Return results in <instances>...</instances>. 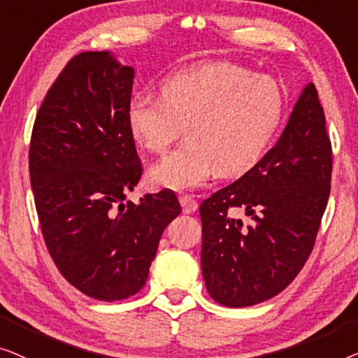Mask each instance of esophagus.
<instances>
[{
    "label": "esophagus",
    "instance_id": "34e87169",
    "mask_svg": "<svg viewBox=\"0 0 358 358\" xmlns=\"http://www.w3.org/2000/svg\"><path fill=\"white\" fill-rule=\"evenodd\" d=\"M180 204H181V209H183L185 214H193L194 210L198 209V203H196V199L189 194L180 196Z\"/></svg>",
    "mask_w": 358,
    "mask_h": 358
}]
</instances>
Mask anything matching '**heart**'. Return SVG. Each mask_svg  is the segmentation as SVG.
Returning <instances> with one entry per match:
<instances>
[{"label": "heart", "instance_id": "1", "mask_svg": "<svg viewBox=\"0 0 358 358\" xmlns=\"http://www.w3.org/2000/svg\"><path fill=\"white\" fill-rule=\"evenodd\" d=\"M284 110L275 79L234 63H204L169 74L159 97H134L127 122L134 143L152 154L165 152L185 128L186 143L148 175L152 186L183 191L217 173L253 170L273 145Z\"/></svg>", "mask_w": 358, "mask_h": 358}]
</instances>
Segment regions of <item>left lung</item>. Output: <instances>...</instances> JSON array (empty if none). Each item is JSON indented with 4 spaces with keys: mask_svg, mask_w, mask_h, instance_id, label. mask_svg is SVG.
<instances>
[{
    "mask_svg": "<svg viewBox=\"0 0 358 358\" xmlns=\"http://www.w3.org/2000/svg\"><path fill=\"white\" fill-rule=\"evenodd\" d=\"M332 149L315 84L253 170L203 201L201 266L209 295L243 308L278 295L315 246L331 191ZM241 208L248 224L233 215Z\"/></svg>",
    "mask_w": 358,
    "mask_h": 358,
    "instance_id": "obj_1",
    "label": "left lung"
}]
</instances>
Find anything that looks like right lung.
Listing matches in <instances>:
<instances>
[{"label": "right lung", "mask_w": 358, "mask_h": 358, "mask_svg": "<svg viewBox=\"0 0 358 358\" xmlns=\"http://www.w3.org/2000/svg\"><path fill=\"white\" fill-rule=\"evenodd\" d=\"M133 79L110 52L76 55L45 95L29 148L48 253L69 284L103 301L143 289L160 236L181 213L172 189L123 203L143 175L127 122Z\"/></svg>", "instance_id": "right-lung-1"}]
</instances>
